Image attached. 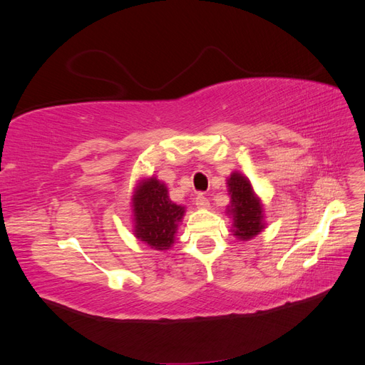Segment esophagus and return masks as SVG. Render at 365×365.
Masks as SVG:
<instances>
[{
  "mask_svg": "<svg viewBox=\"0 0 365 365\" xmlns=\"http://www.w3.org/2000/svg\"><path fill=\"white\" fill-rule=\"evenodd\" d=\"M196 205L201 207V208H207L210 205L208 197L204 193H197L196 195Z\"/></svg>",
  "mask_w": 365,
  "mask_h": 365,
  "instance_id": "esophagus-1",
  "label": "esophagus"
}]
</instances>
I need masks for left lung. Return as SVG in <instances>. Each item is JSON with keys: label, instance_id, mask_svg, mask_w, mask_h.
Listing matches in <instances>:
<instances>
[{"label": "left lung", "instance_id": "left-lung-1", "mask_svg": "<svg viewBox=\"0 0 365 365\" xmlns=\"http://www.w3.org/2000/svg\"><path fill=\"white\" fill-rule=\"evenodd\" d=\"M228 192L231 195V210L235 220V235L239 239L248 240L260 233L262 204L254 193L250 181L240 173H233L228 180Z\"/></svg>", "mask_w": 365, "mask_h": 365}]
</instances>
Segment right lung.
Masks as SVG:
<instances>
[{
  "label": "right lung",
  "instance_id": "add662e5",
  "mask_svg": "<svg viewBox=\"0 0 365 365\" xmlns=\"http://www.w3.org/2000/svg\"><path fill=\"white\" fill-rule=\"evenodd\" d=\"M134 213L137 237L155 250H169L184 207L169 200L164 184L157 178L140 184L134 196Z\"/></svg>",
  "mask_w": 365,
  "mask_h": 365
}]
</instances>
